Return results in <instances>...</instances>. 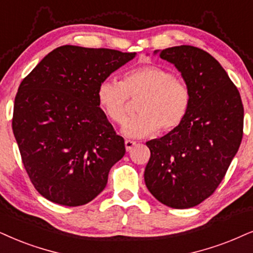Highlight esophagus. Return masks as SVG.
<instances>
[{
  "label": "esophagus",
  "mask_w": 253,
  "mask_h": 253,
  "mask_svg": "<svg viewBox=\"0 0 253 253\" xmlns=\"http://www.w3.org/2000/svg\"><path fill=\"white\" fill-rule=\"evenodd\" d=\"M135 145H136V142L132 141V140H126V141H125V147H126L127 152H129V150L132 149Z\"/></svg>",
  "instance_id": "1"
}]
</instances>
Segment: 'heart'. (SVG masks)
Returning <instances> with one entry per match:
<instances>
[{"instance_id": "1", "label": "heart", "mask_w": 253, "mask_h": 253, "mask_svg": "<svg viewBox=\"0 0 253 253\" xmlns=\"http://www.w3.org/2000/svg\"><path fill=\"white\" fill-rule=\"evenodd\" d=\"M98 103L111 121L123 124L127 117L128 98H141L137 116L125 123L123 133L129 137H143L160 128L168 133L184 120L190 105L188 86L168 70L145 65L127 71L123 81L106 79L97 89Z\"/></svg>"}]
</instances>
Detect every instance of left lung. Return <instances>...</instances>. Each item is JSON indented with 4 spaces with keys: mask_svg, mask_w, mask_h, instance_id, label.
<instances>
[{
    "mask_svg": "<svg viewBox=\"0 0 253 253\" xmlns=\"http://www.w3.org/2000/svg\"><path fill=\"white\" fill-rule=\"evenodd\" d=\"M155 53L181 72L190 105L176 129L146 142L145 182L159 202L188 209L212 195L224 178L242 142L244 108L237 87L207 51L180 45Z\"/></svg>",
    "mask_w": 253,
    "mask_h": 253,
    "instance_id": "left-lung-1",
    "label": "left lung"
}]
</instances>
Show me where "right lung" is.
<instances>
[{"label":"right lung","mask_w":253,"mask_h":253,"mask_svg":"<svg viewBox=\"0 0 253 253\" xmlns=\"http://www.w3.org/2000/svg\"><path fill=\"white\" fill-rule=\"evenodd\" d=\"M135 55L63 45L22 81L12 132L30 181L46 200L84 206L105 189L110 169L126 149L100 108L97 89Z\"/></svg>","instance_id":"add662e5"}]
</instances>
